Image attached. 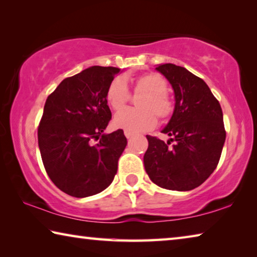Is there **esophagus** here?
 Returning <instances> with one entry per match:
<instances>
[{"label":"esophagus","instance_id":"34e87169","mask_svg":"<svg viewBox=\"0 0 257 257\" xmlns=\"http://www.w3.org/2000/svg\"><path fill=\"white\" fill-rule=\"evenodd\" d=\"M124 136L127 137L128 139L132 138V137H133V133H130V132H127V130H124Z\"/></svg>","mask_w":257,"mask_h":257}]
</instances>
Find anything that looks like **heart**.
<instances>
[{
    "mask_svg": "<svg viewBox=\"0 0 257 257\" xmlns=\"http://www.w3.org/2000/svg\"><path fill=\"white\" fill-rule=\"evenodd\" d=\"M135 92L144 93L137 101L138 108H125L113 118V127L130 133H142L153 129L158 119H167L173 111L171 98L168 96V82L158 73H144L134 79ZM128 87L122 78H115L108 84L105 99L113 111H119L128 101Z\"/></svg>",
    "mask_w": 257,
    "mask_h": 257,
    "instance_id": "heart-1",
    "label": "heart"
}]
</instances>
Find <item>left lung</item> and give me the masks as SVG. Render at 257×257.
I'll list each match as a JSON object with an SVG mask.
<instances>
[{
    "label": "left lung",
    "instance_id": "8db88e82",
    "mask_svg": "<svg viewBox=\"0 0 257 257\" xmlns=\"http://www.w3.org/2000/svg\"><path fill=\"white\" fill-rule=\"evenodd\" d=\"M175 92V110L163 134L167 143L146 136L144 155L150 179L170 190L187 191L202 185L215 170L222 152L225 130L220 103L206 82L184 67L172 63L155 68ZM175 142L172 148L168 146Z\"/></svg>",
    "mask_w": 257,
    "mask_h": 257
}]
</instances>
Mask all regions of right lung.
Wrapping results in <instances>:
<instances>
[{"mask_svg": "<svg viewBox=\"0 0 257 257\" xmlns=\"http://www.w3.org/2000/svg\"><path fill=\"white\" fill-rule=\"evenodd\" d=\"M119 68L94 66L66 78L47 97L38 127L43 164L53 184L73 197L101 193L114 179L127 145L123 130L105 134V92Z\"/></svg>", "mask_w": 257, "mask_h": 257, "instance_id": "right-lung-1", "label": "right lung"}]
</instances>
